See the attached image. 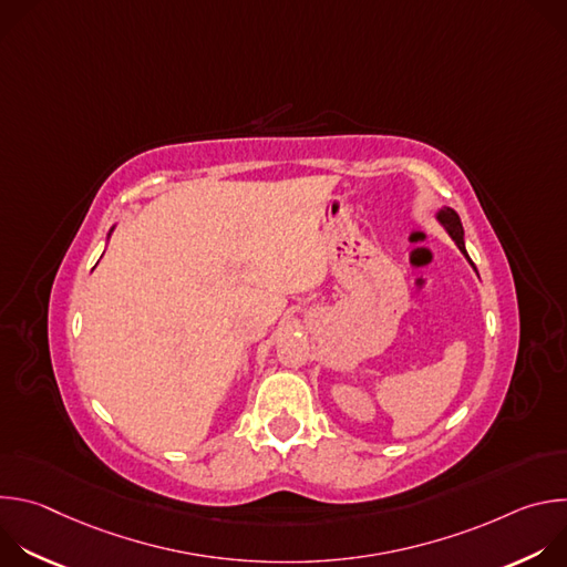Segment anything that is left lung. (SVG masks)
<instances>
[{"mask_svg": "<svg viewBox=\"0 0 567 567\" xmlns=\"http://www.w3.org/2000/svg\"><path fill=\"white\" fill-rule=\"evenodd\" d=\"M437 221L446 228V233L451 235V239L455 241L457 249H460V251L464 254V258L471 262V258H468V254H466V247H464V228H462L460 215H457L453 208L444 206V208H440V213H437ZM471 267L475 269V265H473V262H471Z\"/></svg>", "mask_w": 567, "mask_h": 567, "instance_id": "obj_1", "label": "left lung"}]
</instances>
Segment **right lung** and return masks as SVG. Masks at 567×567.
<instances>
[{
  "label": "right lung",
  "mask_w": 567,
  "mask_h": 567,
  "mask_svg": "<svg viewBox=\"0 0 567 567\" xmlns=\"http://www.w3.org/2000/svg\"><path fill=\"white\" fill-rule=\"evenodd\" d=\"M112 230H114V228H112ZM112 230H110V235H112Z\"/></svg>",
  "instance_id": "obj_1"
}]
</instances>
